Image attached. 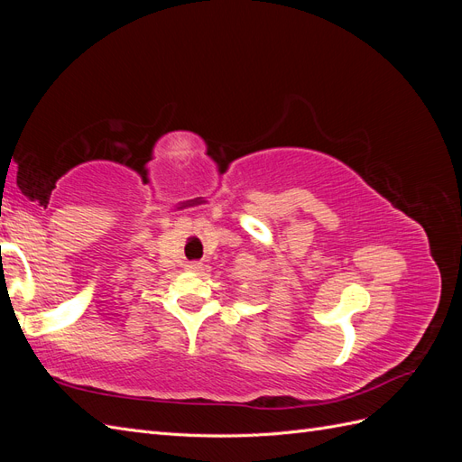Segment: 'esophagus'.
I'll return each mask as SVG.
<instances>
[{
	"label": "esophagus",
	"mask_w": 462,
	"mask_h": 462,
	"mask_svg": "<svg viewBox=\"0 0 462 462\" xmlns=\"http://www.w3.org/2000/svg\"><path fill=\"white\" fill-rule=\"evenodd\" d=\"M200 268H202L200 262H189V263H187V270H189V272H199Z\"/></svg>",
	"instance_id": "34e87169"
}]
</instances>
